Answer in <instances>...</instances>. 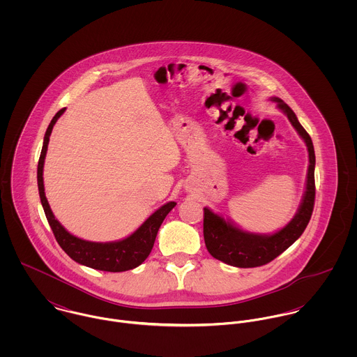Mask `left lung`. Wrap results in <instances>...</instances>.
I'll use <instances>...</instances> for the list:
<instances>
[{
  "mask_svg": "<svg viewBox=\"0 0 357 357\" xmlns=\"http://www.w3.org/2000/svg\"><path fill=\"white\" fill-rule=\"evenodd\" d=\"M271 100L278 102L298 135L303 137L309 153L305 194L294 218L280 231L272 235H259L242 231L231 221L204 208V238L207 252L214 258L238 268L261 266L289 249L305 231L314 206V150L310 136L298 122L294 111L279 98Z\"/></svg>",
  "mask_w": 357,
  "mask_h": 357,
  "instance_id": "left-lung-1",
  "label": "left lung"
}]
</instances>
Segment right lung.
Listing matches in <instances>:
<instances>
[{"label":"right lung","mask_w":357,"mask_h":357,"mask_svg":"<svg viewBox=\"0 0 357 357\" xmlns=\"http://www.w3.org/2000/svg\"><path fill=\"white\" fill-rule=\"evenodd\" d=\"M64 109L66 108H61L60 111L56 112V115L53 116L47 129L43 151L38 160V169H37L40 198H41V204L44 207L47 220L53 231V235L57 243L60 245V248L67 253V255L81 265L99 269V271H105V272H123V271L133 269L139 266L142 262H144V259L151 253L159 227L163 222L165 217L169 214V211L176 206V202H169L160 206L142 224V227H139L137 231H135L130 236L118 242H107V243L89 242V241L79 239L71 235L68 231H66V228L54 218L52 213L51 206L45 197L44 177H43L44 162H45L47 150H48L52 129L56 121L64 112Z\"/></svg>","instance_id":"1"}]
</instances>
